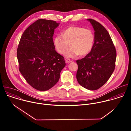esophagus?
<instances>
[{
  "mask_svg": "<svg viewBox=\"0 0 131 131\" xmlns=\"http://www.w3.org/2000/svg\"><path fill=\"white\" fill-rule=\"evenodd\" d=\"M72 60H70V59H67L66 60V63H71V62H72Z\"/></svg>",
  "mask_w": 131,
  "mask_h": 131,
  "instance_id": "34e87169",
  "label": "esophagus"
}]
</instances>
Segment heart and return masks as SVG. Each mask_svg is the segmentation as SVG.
<instances>
[{
  "instance_id": "obj_1",
  "label": "heart",
  "mask_w": 131,
  "mask_h": 131,
  "mask_svg": "<svg viewBox=\"0 0 131 131\" xmlns=\"http://www.w3.org/2000/svg\"><path fill=\"white\" fill-rule=\"evenodd\" d=\"M94 42V35L90 29L79 26H71L59 35L54 39V45L58 52L65 53L67 58H75L80 54H88L92 50Z\"/></svg>"
}]
</instances>
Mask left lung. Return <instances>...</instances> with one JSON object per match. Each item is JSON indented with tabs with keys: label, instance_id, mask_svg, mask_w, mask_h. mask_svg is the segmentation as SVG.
<instances>
[{
	"label": "left lung",
	"instance_id": "8db88e82",
	"mask_svg": "<svg viewBox=\"0 0 131 131\" xmlns=\"http://www.w3.org/2000/svg\"><path fill=\"white\" fill-rule=\"evenodd\" d=\"M94 29V42L91 52L76 61V78L84 88L96 90L104 85L115 68L116 50L106 29L96 21L88 18Z\"/></svg>",
	"mask_w": 131,
	"mask_h": 131
}]
</instances>
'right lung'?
<instances>
[{"label": "right lung", "instance_id": "obj_1", "mask_svg": "<svg viewBox=\"0 0 131 131\" xmlns=\"http://www.w3.org/2000/svg\"><path fill=\"white\" fill-rule=\"evenodd\" d=\"M59 25L39 19L24 31L17 49L19 70L33 88L47 91L59 80L65 66L64 57L55 50L53 36Z\"/></svg>", "mask_w": 131, "mask_h": 131}]
</instances>
